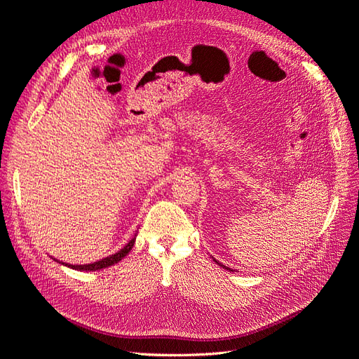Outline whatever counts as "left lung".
I'll return each mask as SVG.
<instances>
[{
  "instance_id": "8db88e82",
  "label": "left lung",
  "mask_w": 359,
  "mask_h": 359,
  "mask_svg": "<svg viewBox=\"0 0 359 359\" xmlns=\"http://www.w3.org/2000/svg\"><path fill=\"white\" fill-rule=\"evenodd\" d=\"M215 262H216V264H219L216 259H215ZM219 265H221V267H222V264H219ZM226 270H228V269H226Z\"/></svg>"
}]
</instances>
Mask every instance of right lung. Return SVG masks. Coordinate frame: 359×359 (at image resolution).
Masks as SVG:
<instances>
[{
  "mask_svg": "<svg viewBox=\"0 0 359 359\" xmlns=\"http://www.w3.org/2000/svg\"><path fill=\"white\" fill-rule=\"evenodd\" d=\"M135 243V237L133 240H130L128 245H126L125 248H122L118 253H114V255H110L107 258H104L101 261H97L94 264H85V265H68V264H64V265H68V267H72L74 270H80V271H97V270H101V269H106V267H110V265L119 262L122 258H125L126 255H128V252L133 249Z\"/></svg>",
  "mask_w": 359,
  "mask_h": 359,
  "instance_id": "obj_1",
  "label": "right lung"
}]
</instances>
